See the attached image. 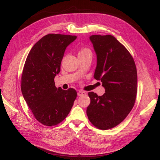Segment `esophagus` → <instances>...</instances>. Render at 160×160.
I'll return each instance as SVG.
<instances>
[{"label":"esophagus","instance_id":"34e87169","mask_svg":"<svg viewBox=\"0 0 160 160\" xmlns=\"http://www.w3.org/2000/svg\"><path fill=\"white\" fill-rule=\"evenodd\" d=\"M86 92H84V91H80L79 92H78V96H84V95H86Z\"/></svg>","mask_w":160,"mask_h":160}]
</instances>
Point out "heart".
I'll return each instance as SVG.
<instances>
[{
  "instance_id": "heart-1",
  "label": "heart",
  "mask_w": 160,
  "mask_h": 160,
  "mask_svg": "<svg viewBox=\"0 0 160 160\" xmlns=\"http://www.w3.org/2000/svg\"><path fill=\"white\" fill-rule=\"evenodd\" d=\"M87 52H90L89 49H88L87 48H82L79 51V53H78V54H82V53H87Z\"/></svg>"
}]
</instances>
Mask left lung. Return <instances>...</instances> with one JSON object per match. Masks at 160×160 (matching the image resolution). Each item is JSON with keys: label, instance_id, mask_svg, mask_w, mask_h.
<instances>
[{"label": "left lung", "instance_id": "obj_1", "mask_svg": "<svg viewBox=\"0 0 160 160\" xmlns=\"http://www.w3.org/2000/svg\"><path fill=\"white\" fill-rule=\"evenodd\" d=\"M89 39L97 56L94 78L101 80L105 93H88L87 114L95 127L107 130L121 123L134 106L137 69L130 53L114 36L92 35Z\"/></svg>", "mask_w": 160, "mask_h": 160}]
</instances>
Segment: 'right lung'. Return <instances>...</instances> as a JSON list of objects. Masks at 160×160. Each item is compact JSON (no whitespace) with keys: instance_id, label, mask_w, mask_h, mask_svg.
Returning a JSON list of instances; mask_svg holds the SVG:
<instances>
[{"instance_id":"right-lung-1","label":"right lung","mask_w":160,"mask_h":160,"mask_svg":"<svg viewBox=\"0 0 160 160\" xmlns=\"http://www.w3.org/2000/svg\"><path fill=\"white\" fill-rule=\"evenodd\" d=\"M76 36L50 33L39 40L27 58L21 78L24 99L35 118L46 126H55L69 113L77 97L73 89L55 86L54 78L68 45Z\"/></svg>"}]
</instances>
